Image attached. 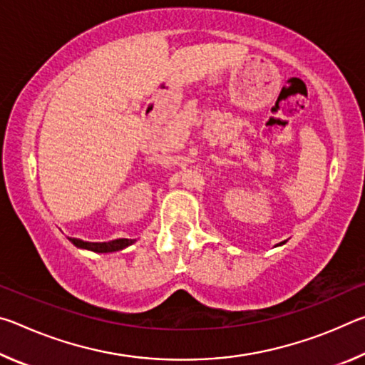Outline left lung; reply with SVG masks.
Wrapping results in <instances>:
<instances>
[{"label":"left lung","instance_id":"1","mask_svg":"<svg viewBox=\"0 0 365 365\" xmlns=\"http://www.w3.org/2000/svg\"><path fill=\"white\" fill-rule=\"evenodd\" d=\"M283 243H285V242H282V243H279V245H277V246H282V245H283Z\"/></svg>","mask_w":365,"mask_h":365}]
</instances>
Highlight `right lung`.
I'll list each match as a JSON object with an SVG mask.
<instances>
[{
    "mask_svg": "<svg viewBox=\"0 0 365 365\" xmlns=\"http://www.w3.org/2000/svg\"><path fill=\"white\" fill-rule=\"evenodd\" d=\"M71 242L76 245L77 248L88 250L93 252H114V251H120L123 248H127V246L133 245L135 240L119 238V240H113V242H106V243H90V242H83V240L71 238Z\"/></svg>",
    "mask_w": 365,
    "mask_h": 365,
    "instance_id": "obj_1",
    "label": "right lung"
}]
</instances>
